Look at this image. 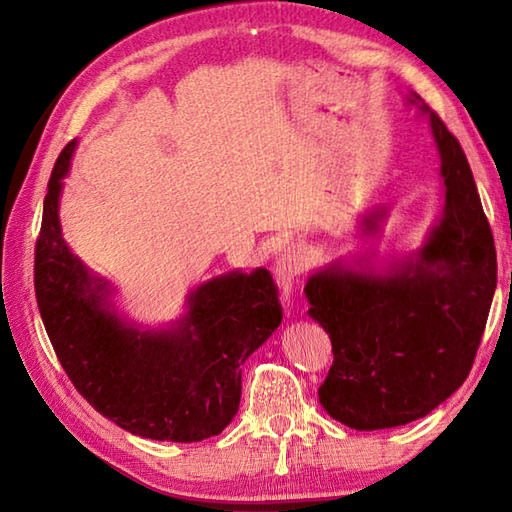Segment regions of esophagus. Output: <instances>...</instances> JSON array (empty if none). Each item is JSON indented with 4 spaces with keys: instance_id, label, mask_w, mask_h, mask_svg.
Returning a JSON list of instances; mask_svg holds the SVG:
<instances>
[{
    "instance_id": "34e87169",
    "label": "esophagus",
    "mask_w": 512,
    "mask_h": 512,
    "mask_svg": "<svg viewBox=\"0 0 512 512\" xmlns=\"http://www.w3.org/2000/svg\"><path fill=\"white\" fill-rule=\"evenodd\" d=\"M306 266H308L306 248L299 244L288 246L284 253L279 255L275 277H277V284L281 286V292H284V297H288V292L292 290V286H295V281L301 277Z\"/></svg>"
}]
</instances>
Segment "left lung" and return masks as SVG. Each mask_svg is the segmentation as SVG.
<instances>
[{
	"label": "left lung",
	"mask_w": 512,
	"mask_h": 512,
	"mask_svg": "<svg viewBox=\"0 0 512 512\" xmlns=\"http://www.w3.org/2000/svg\"><path fill=\"white\" fill-rule=\"evenodd\" d=\"M422 112L440 149L444 213L416 262L385 277L323 270L306 284L308 314L334 354L319 402L358 431L424 418L464 383L497 286L493 231L469 160L442 118L424 103Z\"/></svg>",
	"instance_id": "obj_1"
}]
</instances>
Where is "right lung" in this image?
<instances>
[{"instance_id": "1", "label": "right lung", "mask_w": 512, "mask_h": 512, "mask_svg": "<svg viewBox=\"0 0 512 512\" xmlns=\"http://www.w3.org/2000/svg\"><path fill=\"white\" fill-rule=\"evenodd\" d=\"M74 140L50 173L35 244V295L63 372L76 391L136 436L200 442L222 433L242 396V365L273 334L284 310L268 270L200 286L178 332L138 334L101 308L105 284L65 246L61 178Z\"/></svg>"}]
</instances>
